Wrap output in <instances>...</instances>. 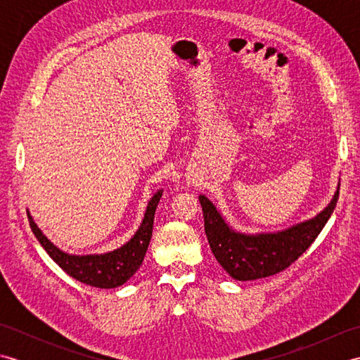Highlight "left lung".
Instances as JSON below:
<instances>
[{
	"label": "left lung",
	"instance_id": "left-lung-1",
	"mask_svg": "<svg viewBox=\"0 0 360 360\" xmlns=\"http://www.w3.org/2000/svg\"><path fill=\"white\" fill-rule=\"evenodd\" d=\"M339 187L333 200L314 218L278 232L244 233L227 223L217 205L200 195L204 229L217 262L233 280L249 281L285 271L311 246L331 218L339 200Z\"/></svg>",
	"mask_w": 360,
	"mask_h": 360
}]
</instances>
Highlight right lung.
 I'll use <instances>...</instances> for the list:
<instances>
[{
    "instance_id": "right-lung-1",
    "label": "right lung",
    "mask_w": 360,
    "mask_h": 360,
    "mask_svg": "<svg viewBox=\"0 0 360 360\" xmlns=\"http://www.w3.org/2000/svg\"><path fill=\"white\" fill-rule=\"evenodd\" d=\"M162 192L164 190L160 188L151 196L147 209H145L142 223L131 238L125 244H122L120 248L105 252V254H68V252L57 248L56 244L40 231V227L35 224V221L29 212L27 218L35 238L40 241L43 249L48 252L49 257L62 267L68 275H71L72 278L85 283V285L89 286L112 289L127 283L141 267L145 252H147L151 240L153 221H155L156 207L160 198H162Z\"/></svg>"
}]
</instances>
